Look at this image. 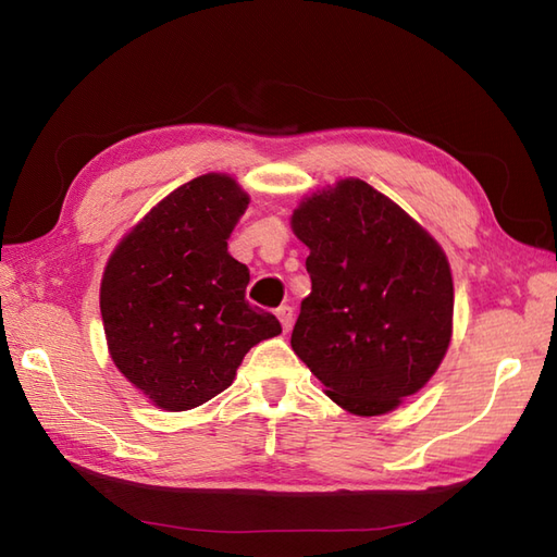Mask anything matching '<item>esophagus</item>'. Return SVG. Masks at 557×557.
I'll return each instance as SVG.
<instances>
[{"label":"esophagus","mask_w":557,"mask_h":557,"mask_svg":"<svg viewBox=\"0 0 557 557\" xmlns=\"http://www.w3.org/2000/svg\"><path fill=\"white\" fill-rule=\"evenodd\" d=\"M275 313H277L280 323H282V330H285V333H289V330H292V323H294V311H292V306H280V309H277Z\"/></svg>","instance_id":"esophagus-1"}]
</instances>
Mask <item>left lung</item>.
<instances>
[{
    "label": "left lung",
    "instance_id": "1",
    "mask_svg": "<svg viewBox=\"0 0 557 557\" xmlns=\"http://www.w3.org/2000/svg\"><path fill=\"white\" fill-rule=\"evenodd\" d=\"M292 230L309 246L311 294L292 349L359 417L393 411L441 366L455 289L433 236L361 180L313 194Z\"/></svg>",
    "mask_w": 557,
    "mask_h": 557
}]
</instances>
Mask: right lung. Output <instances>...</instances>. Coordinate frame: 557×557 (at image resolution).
<instances>
[{
	"label": "right lung",
	"instance_id": "right-lung-1",
	"mask_svg": "<svg viewBox=\"0 0 557 557\" xmlns=\"http://www.w3.org/2000/svg\"><path fill=\"white\" fill-rule=\"evenodd\" d=\"M248 196L203 174L152 208L104 268L100 313L112 361L168 411H186L234 381L246 351L282 333L246 301L248 268L227 239Z\"/></svg>",
	"mask_w": 557,
	"mask_h": 557
}]
</instances>
